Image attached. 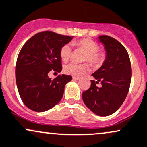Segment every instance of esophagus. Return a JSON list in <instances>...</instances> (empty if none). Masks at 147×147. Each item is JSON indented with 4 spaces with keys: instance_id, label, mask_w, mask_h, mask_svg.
Returning <instances> with one entry per match:
<instances>
[{
    "instance_id": "34e87169",
    "label": "esophagus",
    "mask_w": 147,
    "mask_h": 147,
    "mask_svg": "<svg viewBox=\"0 0 147 147\" xmlns=\"http://www.w3.org/2000/svg\"><path fill=\"white\" fill-rule=\"evenodd\" d=\"M73 80H79L80 79V77H73Z\"/></svg>"
}]
</instances>
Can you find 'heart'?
<instances>
[{"label": "heart", "instance_id": "heart-1", "mask_svg": "<svg viewBox=\"0 0 147 147\" xmlns=\"http://www.w3.org/2000/svg\"><path fill=\"white\" fill-rule=\"evenodd\" d=\"M75 45L79 49H81L86 52L84 55V61H88L91 65L94 67L101 66L106 58V54L103 51L99 50V46L93 40L89 38H83L75 43ZM72 53V46L69 44H64L60 51V56L63 61H67L71 58ZM64 72L69 75L80 76L82 74L86 73L89 69V65L87 63H78L71 62L65 65Z\"/></svg>", "mask_w": 147, "mask_h": 147}]
</instances>
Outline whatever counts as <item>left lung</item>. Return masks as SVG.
Masks as SVG:
<instances>
[{"mask_svg":"<svg viewBox=\"0 0 147 147\" xmlns=\"http://www.w3.org/2000/svg\"><path fill=\"white\" fill-rule=\"evenodd\" d=\"M105 46L106 58L103 65L92 76L89 89L82 93L84 104L100 116L115 113L125 99L132 78L130 60L125 48L115 38L106 35L99 36ZM101 82L102 86L97 84Z\"/></svg>","mask_w":147,"mask_h":147,"instance_id":"obj_1","label":"left lung"}]
</instances>
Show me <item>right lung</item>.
I'll list each match as a JSON object with an SVG mask.
<instances>
[{"mask_svg": "<svg viewBox=\"0 0 147 147\" xmlns=\"http://www.w3.org/2000/svg\"><path fill=\"white\" fill-rule=\"evenodd\" d=\"M72 36L46 31L32 36L20 51L15 67L18 92L24 104L31 110L44 112L61 100L70 75L49 78L51 71L62 70L60 51Z\"/></svg>", "mask_w": 147, "mask_h": 147, "instance_id": "add662e5", "label": "right lung"}]
</instances>
